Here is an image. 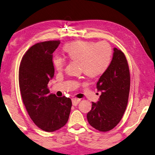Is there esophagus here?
Wrapping results in <instances>:
<instances>
[{"instance_id": "1", "label": "esophagus", "mask_w": 155, "mask_h": 155, "mask_svg": "<svg viewBox=\"0 0 155 155\" xmlns=\"http://www.w3.org/2000/svg\"><path fill=\"white\" fill-rule=\"evenodd\" d=\"M72 105L76 106V105H77L78 104H79V102L81 101V99H77V98H73V99H72Z\"/></svg>"}]
</instances>
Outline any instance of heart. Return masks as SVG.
<instances>
[{
    "label": "heart",
    "instance_id": "1",
    "mask_svg": "<svg viewBox=\"0 0 155 155\" xmlns=\"http://www.w3.org/2000/svg\"><path fill=\"white\" fill-rule=\"evenodd\" d=\"M63 51L69 59L77 61L81 72L87 77L95 78L101 76L109 68L112 61V49L105 42L92 41H75L68 43ZM54 67L58 72L63 70L65 61L61 56H55Z\"/></svg>",
    "mask_w": 155,
    "mask_h": 155
}]
</instances>
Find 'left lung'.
<instances>
[{"label": "left lung", "mask_w": 155, "mask_h": 155, "mask_svg": "<svg viewBox=\"0 0 155 155\" xmlns=\"http://www.w3.org/2000/svg\"><path fill=\"white\" fill-rule=\"evenodd\" d=\"M130 87V77L124 54L114 48L110 65L97 83L101 92L99 100L92 102V109L87 114L91 126L101 132H107L119 124L126 111Z\"/></svg>", "instance_id": "left-lung-1"}]
</instances>
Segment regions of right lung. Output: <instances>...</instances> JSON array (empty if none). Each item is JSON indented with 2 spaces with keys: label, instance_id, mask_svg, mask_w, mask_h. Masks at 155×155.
<instances>
[{
  "label": "right lung",
  "instance_id": "right-lung-1",
  "mask_svg": "<svg viewBox=\"0 0 155 155\" xmlns=\"http://www.w3.org/2000/svg\"><path fill=\"white\" fill-rule=\"evenodd\" d=\"M59 41L36 43L22 58L18 72L19 87L28 114L39 128L54 132L68 122L72 101L50 94L48 84L54 75L53 52Z\"/></svg>",
  "mask_w": 155,
  "mask_h": 155
}]
</instances>
